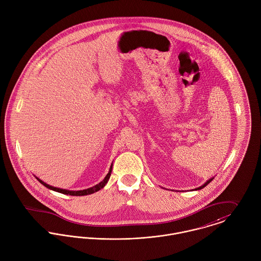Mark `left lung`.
I'll return each instance as SVG.
<instances>
[{
    "label": "left lung",
    "instance_id": "1",
    "mask_svg": "<svg viewBox=\"0 0 261 261\" xmlns=\"http://www.w3.org/2000/svg\"><path fill=\"white\" fill-rule=\"evenodd\" d=\"M212 180H213V178H211V179H209V180H208V181H207V182H205V183H204V184H203V185H201V186H200V187H198V188H196V189H194V190H200V189H202V188H204V187H205V186H206V185H207V184H209V183H210V182H211V181H212Z\"/></svg>",
    "mask_w": 261,
    "mask_h": 261
}]
</instances>
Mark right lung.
I'll list each match as a JSON object with an SVG mask.
<instances>
[{"instance_id": "right-lung-1", "label": "right lung", "mask_w": 261, "mask_h": 261, "mask_svg": "<svg viewBox=\"0 0 261 261\" xmlns=\"http://www.w3.org/2000/svg\"><path fill=\"white\" fill-rule=\"evenodd\" d=\"M112 166H113V164H111L110 169H109V172H108V174L106 175V177H105L99 184H97V185H95V186H93V187H90V188H88V189L79 190V191H72V190H66V189H62V188H57V187H54V186H51V185L45 183L44 181H42V180L39 179L38 177H36V178H37V180H38L41 184H43L45 187H47V188H49V189H51V190H54V191L59 192V193H63V194H66V195H72V196H84V195H89V194H92V193H95V192L99 191L100 189H102V188L107 184V182H108V180H109V178H110V176H111Z\"/></svg>"}]
</instances>
